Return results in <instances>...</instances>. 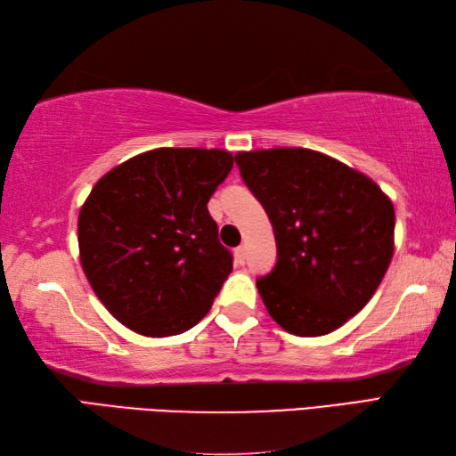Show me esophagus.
Listing matches in <instances>:
<instances>
[{
	"label": "esophagus",
	"instance_id": "34e87169",
	"mask_svg": "<svg viewBox=\"0 0 456 456\" xmlns=\"http://www.w3.org/2000/svg\"><path fill=\"white\" fill-rule=\"evenodd\" d=\"M235 260L239 265H245V260H247V250H245V247H237L235 248Z\"/></svg>",
	"mask_w": 456,
	"mask_h": 456
}]
</instances>
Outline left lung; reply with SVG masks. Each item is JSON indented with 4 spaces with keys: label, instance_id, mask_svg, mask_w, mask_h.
<instances>
[{
    "label": "left lung",
    "instance_id": "8db88e82",
    "mask_svg": "<svg viewBox=\"0 0 456 456\" xmlns=\"http://www.w3.org/2000/svg\"><path fill=\"white\" fill-rule=\"evenodd\" d=\"M235 162L276 237V265L256 280L268 314L297 337L335 331L368 304L390 266V198L309 149L239 152Z\"/></svg>",
    "mask_w": 456,
    "mask_h": 456
}]
</instances>
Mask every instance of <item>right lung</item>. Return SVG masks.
Segmentation results:
<instances>
[{
  "label": "right lung",
  "instance_id": "add662e5",
  "mask_svg": "<svg viewBox=\"0 0 456 456\" xmlns=\"http://www.w3.org/2000/svg\"><path fill=\"white\" fill-rule=\"evenodd\" d=\"M233 168L219 149H154L110 170L78 217L80 260L110 314L144 337L201 322L233 270L208 201Z\"/></svg>",
  "mask_w": 456,
  "mask_h": 456
}]
</instances>
